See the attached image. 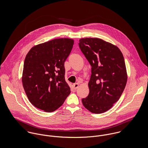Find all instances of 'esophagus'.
Here are the masks:
<instances>
[{
  "label": "esophagus",
  "instance_id": "1",
  "mask_svg": "<svg viewBox=\"0 0 148 148\" xmlns=\"http://www.w3.org/2000/svg\"><path fill=\"white\" fill-rule=\"evenodd\" d=\"M79 84H78V83H75V84H73V89H77L78 88H79Z\"/></svg>",
  "mask_w": 148,
  "mask_h": 148
}]
</instances>
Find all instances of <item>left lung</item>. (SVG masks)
<instances>
[{
    "instance_id": "1",
    "label": "left lung",
    "mask_w": 148,
    "mask_h": 148,
    "mask_svg": "<svg viewBox=\"0 0 148 148\" xmlns=\"http://www.w3.org/2000/svg\"><path fill=\"white\" fill-rule=\"evenodd\" d=\"M79 45L92 66L89 93L83 104L92 113L105 112L119 100L127 84L123 55L117 47L99 38L81 39Z\"/></svg>"
}]
</instances>
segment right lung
Wrapping results in <instances>:
<instances>
[{
  "label": "right lung",
  "mask_w": 148,
  "mask_h": 148,
  "mask_svg": "<svg viewBox=\"0 0 148 148\" xmlns=\"http://www.w3.org/2000/svg\"><path fill=\"white\" fill-rule=\"evenodd\" d=\"M74 41L56 39L33 47L24 60L22 83L31 103L51 112L62 106L71 92L65 80L64 62Z\"/></svg>",
  "instance_id": "add662e5"
}]
</instances>
